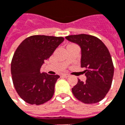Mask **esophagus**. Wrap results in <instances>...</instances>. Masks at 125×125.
Segmentation results:
<instances>
[{
    "label": "esophagus",
    "instance_id": "1",
    "mask_svg": "<svg viewBox=\"0 0 125 125\" xmlns=\"http://www.w3.org/2000/svg\"><path fill=\"white\" fill-rule=\"evenodd\" d=\"M62 76H63L64 78H68L70 76L68 75V73H63V74H62Z\"/></svg>",
    "mask_w": 125,
    "mask_h": 125
}]
</instances>
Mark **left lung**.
Segmentation results:
<instances>
[{
    "label": "left lung",
    "instance_id": "1",
    "mask_svg": "<svg viewBox=\"0 0 125 125\" xmlns=\"http://www.w3.org/2000/svg\"><path fill=\"white\" fill-rule=\"evenodd\" d=\"M65 38L81 48V67L87 78L85 82L78 79L72 89L74 96L85 104L102 100L112 85L114 67L108 48L98 38L85 34L70 35Z\"/></svg>",
    "mask_w": 125,
    "mask_h": 125
}]
</instances>
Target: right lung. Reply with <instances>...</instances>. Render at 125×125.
<instances>
[{
  "label": "right lung",
  "instance_id": "right-lung-1",
  "mask_svg": "<svg viewBox=\"0 0 125 125\" xmlns=\"http://www.w3.org/2000/svg\"><path fill=\"white\" fill-rule=\"evenodd\" d=\"M64 41V38L34 35L18 46L11 63L13 85L22 99L30 104L40 105L53 96L59 75L41 73L40 68Z\"/></svg>",
  "mask_w": 125,
  "mask_h": 125
}]
</instances>
